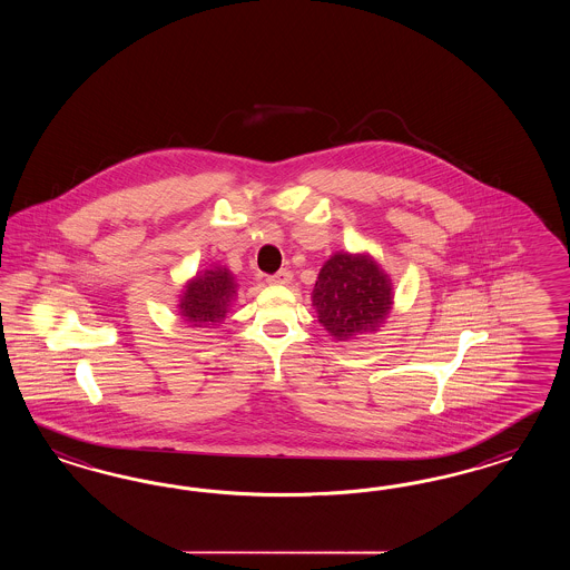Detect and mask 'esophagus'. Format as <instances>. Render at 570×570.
Returning a JSON list of instances; mask_svg holds the SVG:
<instances>
[{"label": "esophagus", "mask_w": 570, "mask_h": 570, "mask_svg": "<svg viewBox=\"0 0 570 570\" xmlns=\"http://www.w3.org/2000/svg\"><path fill=\"white\" fill-rule=\"evenodd\" d=\"M293 279V272L291 269H279L274 276H269L272 284H291Z\"/></svg>", "instance_id": "esophagus-1"}]
</instances>
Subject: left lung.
Returning <instances> with one entry per match:
<instances>
[{
	"mask_svg": "<svg viewBox=\"0 0 570 570\" xmlns=\"http://www.w3.org/2000/svg\"><path fill=\"white\" fill-rule=\"evenodd\" d=\"M313 305L320 324L336 341L374 332L393 305L391 279L367 255L336 253L322 267Z\"/></svg>",
	"mask_w": 570,
	"mask_h": 570,
	"instance_id": "obj_1",
	"label": "left lung"
}]
</instances>
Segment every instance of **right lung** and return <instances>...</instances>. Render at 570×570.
<instances>
[{
    "label": "right lung",
    "mask_w": 570,
    "mask_h": 570,
    "mask_svg": "<svg viewBox=\"0 0 570 570\" xmlns=\"http://www.w3.org/2000/svg\"><path fill=\"white\" fill-rule=\"evenodd\" d=\"M234 296L236 284L232 274L222 267L207 269L186 286L179 303V315L194 328L217 326L224 320Z\"/></svg>",
    "instance_id": "add662e5"
}]
</instances>
